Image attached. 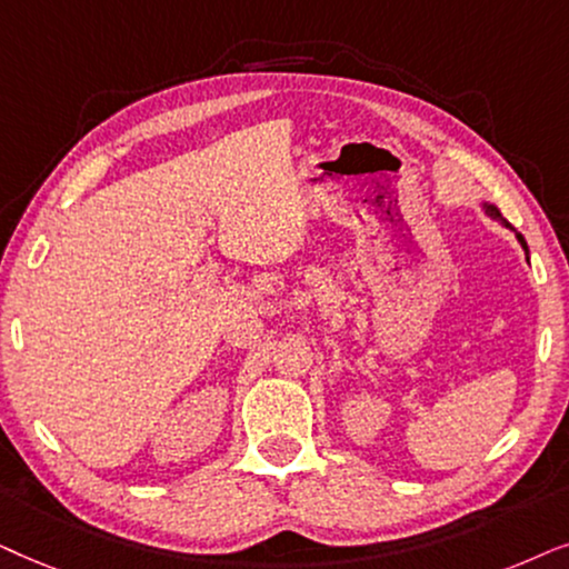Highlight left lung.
<instances>
[{
  "instance_id": "1",
  "label": "left lung",
  "mask_w": 569,
  "mask_h": 569,
  "mask_svg": "<svg viewBox=\"0 0 569 569\" xmlns=\"http://www.w3.org/2000/svg\"><path fill=\"white\" fill-rule=\"evenodd\" d=\"M481 208H483V213H487V216H491V218H495V221H499V223H502V226H507V221H505V218H502V213H499V208H497V206H491V202H487V200H483V202H481ZM515 237H518V241H520V247H522V249H526V252H528V244H526V239H522V233H515Z\"/></svg>"
}]
</instances>
